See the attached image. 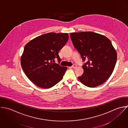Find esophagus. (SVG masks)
<instances>
[{"label":"esophagus","mask_w":128,"mask_h":128,"mask_svg":"<svg viewBox=\"0 0 128 128\" xmlns=\"http://www.w3.org/2000/svg\"><path fill=\"white\" fill-rule=\"evenodd\" d=\"M76 67H77V66H76V64H74V65H72V68H76Z\"/></svg>","instance_id":"1"}]
</instances>
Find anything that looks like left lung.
<instances>
[{"label":"left lung","instance_id":"left-lung-1","mask_svg":"<svg viewBox=\"0 0 128 128\" xmlns=\"http://www.w3.org/2000/svg\"><path fill=\"white\" fill-rule=\"evenodd\" d=\"M75 48L84 64L83 74L78 77L84 85L95 87L104 83L112 74L117 54L111 42L105 36L92 32L70 33Z\"/></svg>","mask_w":128,"mask_h":128}]
</instances>
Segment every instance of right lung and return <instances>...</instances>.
<instances>
[{
    "label": "right lung",
    "mask_w": 128,
    "mask_h": 128,
    "mask_svg": "<svg viewBox=\"0 0 128 128\" xmlns=\"http://www.w3.org/2000/svg\"><path fill=\"white\" fill-rule=\"evenodd\" d=\"M68 40L67 33H48L27 43L21 58L22 68L28 78L35 85L49 88L62 78L67 68L54 62L60 58L58 52Z\"/></svg>",
    "instance_id": "add662e5"
}]
</instances>
